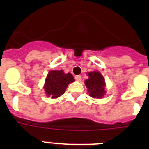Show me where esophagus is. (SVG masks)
Masks as SVG:
<instances>
[{"instance_id": "obj_1", "label": "esophagus", "mask_w": 149, "mask_h": 149, "mask_svg": "<svg viewBox=\"0 0 149 149\" xmlns=\"http://www.w3.org/2000/svg\"><path fill=\"white\" fill-rule=\"evenodd\" d=\"M74 78H75V80L77 81H81V75H76L75 77H74Z\"/></svg>"}]
</instances>
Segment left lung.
Segmentation results:
<instances>
[{
	"instance_id": "obj_1",
	"label": "left lung",
	"mask_w": 149,
	"mask_h": 149,
	"mask_svg": "<svg viewBox=\"0 0 149 149\" xmlns=\"http://www.w3.org/2000/svg\"><path fill=\"white\" fill-rule=\"evenodd\" d=\"M89 78L85 81L89 96L94 98H101L105 94L106 86L104 77L99 72H88Z\"/></svg>"
}]
</instances>
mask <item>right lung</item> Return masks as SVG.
Listing matches in <instances>:
<instances>
[{
	"mask_svg": "<svg viewBox=\"0 0 149 149\" xmlns=\"http://www.w3.org/2000/svg\"><path fill=\"white\" fill-rule=\"evenodd\" d=\"M74 81L71 73L65 74L63 70L51 71L45 79L44 89L48 97L56 98L64 94L67 86Z\"/></svg>",
	"mask_w": 149,
	"mask_h": 149,
	"instance_id": "add662e5",
	"label": "right lung"
}]
</instances>
